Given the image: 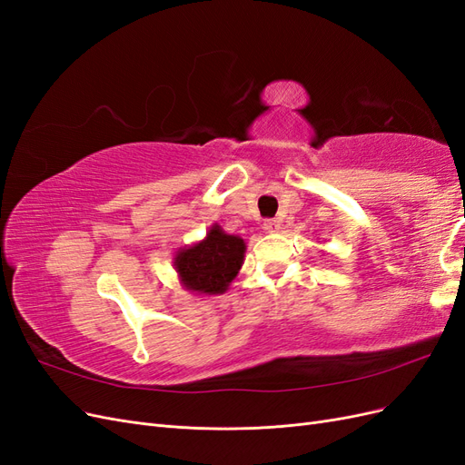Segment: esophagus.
Returning <instances> with one entry per match:
<instances>
[{"mask_svg":"<svg viewBox=\"0 0 465 465\" xmlns=\"http://www.w3.org/2000/svg\"><path fill=\"white\" fill-rule=\"evenodd\" d=\"M263 229H265L267 232H275V231L279 229V221H277V219H267V221L263 223Z\"/></svg>","mask_w":465,"mask_h":465,"instance_id":"34e87169","label":"esophagus"}]
</instances>
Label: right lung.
Instances as JSON below:
<instances>
[{
    "instance_id": "obj_1",
    "label": "right lung",
    "mask_w": 465,
    "mask_h": 465,
    "mask_svg": "<svg viewBox=\"0 0 465 465\" xmlns=\"http://www.w3.org/2000/svg\"><path fill=\"white\" fill-rule=\"evenodd\" d=\"M246 242L211 224L203 241L180 248L174 270L180 285L193 294H223L244 263Z\"/></svg>"
}]
</instances>
